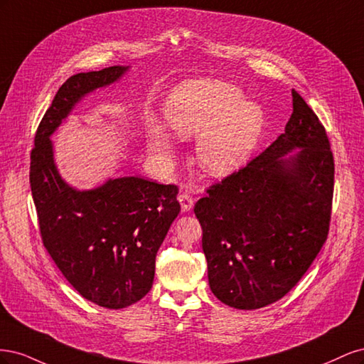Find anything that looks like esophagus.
I'll list each match as a JSON object with an SVG mask.
<instances>
[{
    "label": "esophagus",
    "mask_w": 364,
    "mask_h": 364,
    "mask_svg": "<svg viewBox=\"0 0 364 364\" xmlns=\"http://www.w3.org/2000/svg\"><path fill=\"white\" fill-rule=\"evenodd\" d=\"M178 200L181 202V208H182L183 213L191 211L193 206H194V199H193V196L188 191H183L182 190L179 193V196H178Z\"/></svg>",
    "instance_id": "1"
}]
</instances>
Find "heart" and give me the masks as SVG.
<instances>
[{"label":"heart","instance_id":"heart-1","mask_svg":"<svg viewBox=\"0 0 364 364\" xmlns=\"http://www.w3.org/2000/svg\"><path fill=\"white\" fill-rule=\"evenodd\" d=\"M165 118L182 138L200 135L197 159L200 167L214 176L238 170L250 158L259 139L264 114L232 85L215 80L185 82L170 94ZM149 149L168 158L171 136L153 123L149 127Z\"/></svg>","mask_w":364,"mask_h":364}]
</instances>
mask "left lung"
Returning <instances> with one entry per match:
<instances>
[{
    "label": "left lung",
    "mask_w": 364,
    "mask_h": 364,
    "mask_svg": "<svg viewBox=\"0 0 364 364\" xmlns=\"http://www.w3.org/2000/svg\"><path fill=\"white\" fill-rule=\"evenodd\" d=\"M285 132L206 188L194 205L208 281L218 301L257 310L301 281L329 232L334 158L326 130L294 90ZM294 148L301 150L285 157Z\"/></svg>",
    "instance_id": "1"
}]
</instances>
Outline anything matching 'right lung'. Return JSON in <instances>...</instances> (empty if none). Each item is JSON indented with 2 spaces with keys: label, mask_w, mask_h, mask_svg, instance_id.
Listing matches in <instances>:
<instances>
[{
  "label": "right lung",
  "mask_w": 364,
  "mask_h": 364,
  "mask_svg": "<svg viewBox=\"0 0 364 364\" xmlns=\"http://www.w3.org/2000/svg\"><path fill=\"white\" fill-rule=\"evenodd\" d=\"M126 70L117 65L71 75L42 117L30 153L43 247L85 299L111 310L150 291L156 253L181 211L179 188L129 176L77 191L60 179L50 136L85 94L114 83Z\"/></svg>",
  "instance_id": "right-lung-1"
}]
</instances>
